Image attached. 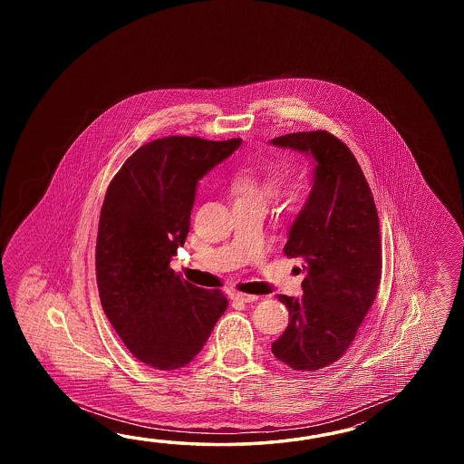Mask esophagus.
Here are the masks:
<instances>
[{"instance_id": "obj_1", "label": "esophagus", "mask_w": 464, "mask_h": 464, "mask_svg": "<svg viewBox=\"0 0 464 464\" xmlns=\"http://www.w3.org/2000/svg\"><path fill=\"white\" fill-rule=\"evenodd\" d=\"M230 300L240 302V304H250V302H256L258 296L248 295V294H242V292H232V294H230Z\"/></svg>"}]
</instances>
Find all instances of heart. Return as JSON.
<instances>
[{"mask_svg":"<svg viewBox=\"0 0 464 464\" xmlns=\"http://www.w3.org/2000/svg\"><path fill=\"white\" fill-rule=\"evenodd\" d=\"M310 190V180L305 178L284 180L280 174L262 179L240 176L232 184V198L234 206H252L266 212V206L280 194L284 210L288 216H296L305 208Z\"/></svg>","mask_w":464,"mask_h":464,"instance_id":"1","label":"heart"}]
</instances>
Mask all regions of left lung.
Masks as SVG:
<instances>
[{
  "label": "left lung",
  "mask_w": 464,
  "mask_h": 464,
  "mask_svg": "<svg viewBox=\"0 0 464 464\" xmlns=\"http://www.w3.org/2000/svg\"><path fill=\"white\" fill-rule=\"evenodd\" d=\"M272 144L315 160L310 198L284 246L305 270L304 295H278L288 325L272 343L282 363L315 372L343 356L375 302L382 278L378 212L358 160L334 134L294 132Z\"/></svg>",
  "instance_id": "1"
}]
</instances>
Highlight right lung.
<instances>
[{
  "label": "right lung",
  "mask_w": 464,
  "mask_h": 464,
  "mask_svg": "<svg viewBox=\"0 0 464 464\" xmlns=\"http://www.w3.org/2000/svg\"><path fill=\"white\" fill-rule=\"evenodd\" d=\"M240 142L156 139L109 184L96 242L101 305L129 352L156 370L188 365L227 308L220 290L188 284L169 264L186 242L198 179Z\"/></svg>",
  "instance_id": "1"
}]
</instances>
